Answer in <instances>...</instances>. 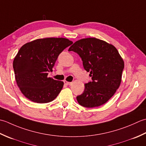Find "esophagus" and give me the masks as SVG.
I'll list each match as a JSON object with an SVG mask.
<instances>
[{"mask_svg": "<svg viewBox=\"0 0 146 146\" xmlns=\"http://www.w3.org/2000/svg\"><path fill=\"white\" fill-rule=\"evenodd\" d=\"M64 83H65V84H67V85H70L71 84H72V82H68V81H64Z\"/></svg>", "mask_w": 146, "mask_h": 146, "instance_id": "1", "label": "esophagus"}]
</instances>
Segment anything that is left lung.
<instances>
[{"label": "left lung", "mask_w": 146, "mask_h": 146, "mask_svg": "<svg viewBox=\"0 0 146 146\" xmlns=\"http://www.w3.org/2000/svg\"><path fill=\"white\" fill-rule=\"evenodd\" d=\"M69 51L77 53L92 81L84 84V93L77 96L79 105L94 108L103 105L113 96L121 81L124 62L111 44L96 38L76 41Z\"/></svg>", "instance_id": "left-lung-1"}]
</instances>
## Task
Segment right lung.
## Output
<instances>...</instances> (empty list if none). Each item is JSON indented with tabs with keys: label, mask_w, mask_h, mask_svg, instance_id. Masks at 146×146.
I'll return each mask as SVG.
<instances>
[{
	"label": "right lung",
	"mask_w": 146,
	"mask_h": 146,
	"mask_svg": "<svg viewBox=\"0 0 146 146\" xmlns=\"http://www.w3.org/2000/svg\"><path fill=\"white\" fill-rule=\"evenodd\" d=\"M73 42L64 38H41L23 45L13 61L15 79L24 96L37 103L55 100L64 82L48 77L59 54Z\"/></svg>",
	"instance_id": "right-lung-1"
}]
</instances>
